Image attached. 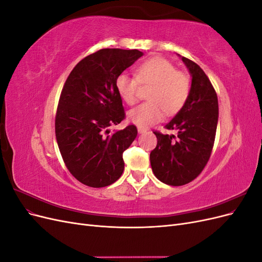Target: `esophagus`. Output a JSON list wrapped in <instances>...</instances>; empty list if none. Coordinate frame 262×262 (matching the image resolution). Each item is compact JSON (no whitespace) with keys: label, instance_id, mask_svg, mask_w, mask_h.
Here are the masks:
<instances>
[{"label":"esophagus","instance_id":"obj_1","mask_svg":"<svg viewBox=\"0 0 262 262\" xmlns=\"http://www.w3.org/2000/svg\"><path fill=\"white\" fill-rule=\"evenodd\" d=\"M138 131H139V133H144L147 130L145 128H142V126H138Z\"/></svg>","mask_w":262,"mask_h":262}]
</instances>
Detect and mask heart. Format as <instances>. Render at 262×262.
I'll use <instances>...</instances> for the list:
<instances>
[{
    "label": "heart",
    "instance_id": "obj_1",
    "mask_svg": "<svg viewBox=\"0 0 262 262\" xmlns=\"http://www.w3.org/2000/svg\"><path fill=\"white\" fill-rule=\"evenodd\" d=\"M140 84L152 85L147 93L148 100L131 109L128 118L143 128L161 121L165 113L168 116L177 114L185 106L191 89L189 76L161 57L142 62L136 76L122 72L116 78V90L128 105L138 101Z\"/></svg>",
    "mask_w": 262,
    "mask_h": 262
}]
</instances>
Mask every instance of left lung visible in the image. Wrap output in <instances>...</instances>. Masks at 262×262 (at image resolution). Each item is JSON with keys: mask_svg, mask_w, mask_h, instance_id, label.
<instances>
[{"mask_svg": "<svg viewBox=\"0 0 262 262\" xmlns=\"http://www.w3.org/2000/svg\"><path fill=\"white\" fill-rule=\"evenodd\" d=\"M192 76L190 95L179 113L165 125L177 136L154 131L157 145L149 160L154 175L169 186L195 179L208 164L215 140L219 101L215 90L195 62L181 58Z\"/></svg>", "mask_w": 262, "mask_h": 262, "instance_id": "obj_1", "label": "left lung"}]
</instances>
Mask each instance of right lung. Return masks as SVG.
<instances>
[{
    "label": "right lung",
    "mask_w": 262,
    "mask_h": 262,
    "mask_svg": "<svg viewBox=\"0 0 262 262\" xmlns=\"http://www.w3.org/2000/svg\"><path fill=\"white\" fill-rule=\"evenodd\" d=\"M141 51L100 49L81 60L63 86L55 115V138L67 168L93 188L114 184L124 169L122 154L138 136L134 124L110 133L125 118L116 78Z\"/></svg>",
    "instance_id": "1"
}]
</instances>
